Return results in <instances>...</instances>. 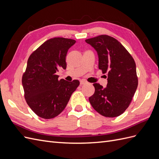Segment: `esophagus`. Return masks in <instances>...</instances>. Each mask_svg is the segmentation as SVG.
Masks as SVG:
<instances>
[{"mask_svg":"<svg viewBox=\"0 0 159 159\" xmlns=\"http://www.w3.org/2000/svg\"><path fill=\"white\" fill-rule=\"evenodd\" d=\"M87 84V81H86L85 80H81L80 81V85H84Z\"/></svg>","mask_w":159,"mask_h":159,"instance_id":"esophagus-1","label":"esophagus"}]
</instances>
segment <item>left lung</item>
I'll use <instances>...</instances> for the list:
<instances>
[{"label":"left lung","instance_id":"left-lung-1","mask_svg":"<svg viewBox=\"0 0 159 159\" xmlns=\"http://www.w3.org/2000/svg\"><path fill=\"white\" fill-rule=\"evenodd\" d=\"M85 42L97 51L99 69L107 78L106 88L93 84L95 92L89 102L104 117L119 116L129 107L137 88L135 62L125 48L111 36L100 35Z\"/></svg>","mask_w":159,"mask_h":159}]
</instances>
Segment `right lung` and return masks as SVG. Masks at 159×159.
<instances>
[{
    "mask_svg": "<svg viewBox=\"0 0 159 159\" xmlns=\"http://www.w3.org/2000/svg\"><path fill=\"white\" fill-rule=\"evenodd\" d=\"M75 43V40L68 38H51L34 51L28 60L22 78L25 98L41 118H54L63 111L80 85L78 80H58L56 74L60 69H66L67 52Z\"/></svg>",
    "mask_w": 159,
    "mask_h": 159,
    "instance_id": "obj_1",
    "label": "right lung"
}]
</instances>
